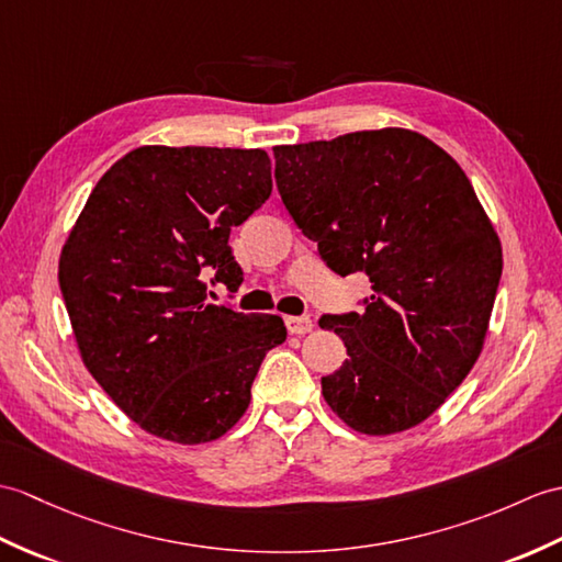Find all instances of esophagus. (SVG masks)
I'll list each match as a JSON object with an SVG mask.
<instances>
[{
	"label": "esophagus",
	"instance_id": "1",
	"mask_svg": "<svg viewBox=\"0 0 562 562\" xmlns=\"http://www.w3.org/2000/svg\"><path fill=\"white\" fill-rule=\"evenodd\" d=\"M284 325L290 335H306L313 328V321L308 316H286Z\"/></svg>",
	"mask_w": 562,
	"mask_h": 562
}]
</instances>
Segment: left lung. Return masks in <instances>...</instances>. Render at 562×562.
<instances>
[{"mask_svg":"<svg viewBox=\"0 0 562 562\" xmlns=\"http://www.w3.org/2000/svg\"><path fill=\"white\" fill-rule=\"evenodd\" d=\"M272 153L294 225L337 276L371 280L361 313L321 318L347 347L342 367L321 378L325 402L367 436L419 426L476 363L503 272L472 181L400 126Z\"/></svg>","mask_w":562,"mask_h":562,"instance_id":"1","label":"left lung"}]
</instances>
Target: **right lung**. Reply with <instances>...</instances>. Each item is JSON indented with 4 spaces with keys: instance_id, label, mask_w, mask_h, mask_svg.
Masks as SVG:
<instances>
[{
    "instance_id": "obj_1",
    "label": "right lung",
    "mask_w": 562,
    "mask_h": 562,
    "mask_svg": "<svg viewBox=\"0 0 562 562\" xmlns=\"http://www.w3.org/2000/svg\"><path fill=\"white\" fill-rule=\"evenodd\" d=\"M272 191L251 148L140 146L90 191L59 256V286L90 375L128 419L199 446L249 409L286 330L272 313L205 302V278L241 284L229 232Z\"/></svg>"
}]
</instances>
